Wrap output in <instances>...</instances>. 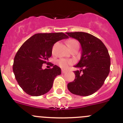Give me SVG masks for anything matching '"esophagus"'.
I'll return each instance as SVG.
<instances>
[{"label": "esophagus", "mask_w": 123, "mask_h": 123, "mask_svg": "<svg viewBox=\"0 0 123 123\" xmlns=\"http://www.w3.org/2000/svg\"><path fill=\"white\" fill-rule=\"evenodd\" d=\"M61 72H62V74H64V73H66L67 71H66V70H65V69H62V70H61Z\"/></svg>", "instance_id": "esophagus-1"}]
</instances>
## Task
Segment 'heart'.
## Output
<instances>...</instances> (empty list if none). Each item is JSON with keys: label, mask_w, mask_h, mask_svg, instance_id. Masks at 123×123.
Instances as JSON below:
<instances>
[{"label": "heart", "mask_w": 123, "mask_h": 123, "mask_svg": "<svg viewBox=\"0 0 123 123\" xmlns=\"http://www.w3.org/2000/svg\"><path fill=\"white\" fill-rule=\"evenodd\" d=\"M67 44L69 49H71L72 48H74L75 46H79V43L77 41L74 39L69 40L67 42ZM58 64L59 67L62 68H67L68 65L73 64V61L71 60H67V59H61L58 61Z\"/></svg>", "instance_id": "b5f03b06"}]
</instances>
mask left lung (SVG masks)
I'll return each mask as SVG.
<instances>
[{
    "mask_svg": "<svg viewBox=\"0 0 123 123\" xmlns=\"http://www.w3.org/2000/svg\"><path fill=\"white\" fill-rule=\"evenodd\" d=\"M81 44V59L74 67V80L67 85L71 93L87 96L96 92L104 85L110 71V56L103 42L92 34L84 32L66 33Z\"/></svg>",
    "mask_w": 123,
    "mask_h": 123,
    "instance_id": "left-lung-1",
    "label": "left lung"
}]
</instances>
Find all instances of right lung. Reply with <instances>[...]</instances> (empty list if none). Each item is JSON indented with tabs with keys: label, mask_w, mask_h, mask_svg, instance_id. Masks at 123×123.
I'll list each match as a JSON object with an SVG mask.
<instances>
[{
	"label": "right lung",
	"mask_w": 123,
	"mask_h": 123,
	"mask_svg": "<svg viewBox=\"0 0 123 123\" xmlns=\"http://www.w3.org/2000/svg\"><path fill=\"white\" fill-rule=\"evenodd\" d=\"M68 38L63 33H37L23 43L15 56L13 72L18 85L29 95L38 96L52 87L56 77L61 74V68L48 63L56 42ZM43 63L51 69H42Z\"/></svg>",
	"instance_id": "obj_1"
}]
</instances>
